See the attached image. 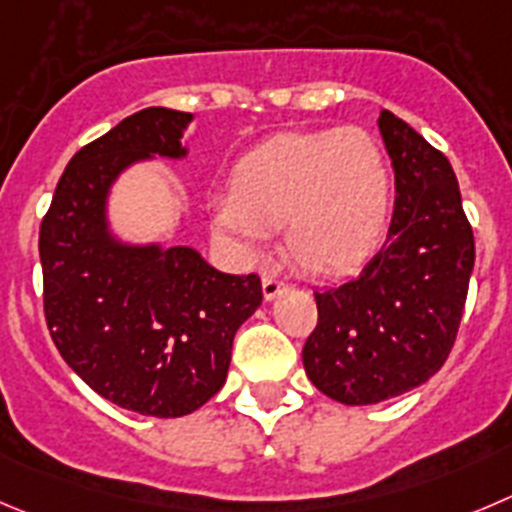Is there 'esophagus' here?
<instances>
[{"mask_svg": "<svg viewBox=\"0 0 512 512\" xmlns=\"http://www.w3.org/2000/svg\"><path fill=\"white\" fill-rule=\"evenodd\" d=\"M261 289H264V299L266 301H274L276 296L281 294V291L286 289L284 281L274 279V276H264V281H261Z\"/></svg>", "mask_w": 512, "mask_h": 512, "instance_id": "34e87169", "label": "esophagus"}]
</instances>
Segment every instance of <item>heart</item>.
<instances>
[{"label":"heart","instance_id":"b5f03b06","mask_svg":"<svg viewBox=\"0 0 512 512\" xmlns=\"http://www.w3.org/2000/svg\"><path fill=\"white\" fill-rule=\"evenodd\" d=\"M392 165L364 128L284 133L231 170V193L211 198L213 228L259 256L271 228L301 271L321 279L357 271L382 243L392 213Z\"/></svg>","mask_w":512,"mask_h":512}]
</instances>
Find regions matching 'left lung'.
<instances>
[{
    "instance_id": "left-lung-1",
    "label": "left lung",
    "mask_w": 512,
    "mask_h": 512,
    "mask_svg": "<svg viewBox=\"0 0 512 512\" xmlns=\"http://www.w3.org/2000/svg\"><path fill=\"white\" fill-rule=\"evenodd\" d=\"M377 125L397 193L387 241L357 279L316 291L319 321L301 352L314 387L352 407L399 397L440 372L475 266L450 160L389 110Z\"/></svg>"
}]
</instances>
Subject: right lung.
Instances as JSON below:
<instances>
[{"label": "right lung", "mask_w": 512, "mask_h": 512, "mask_svg": "<svg viewBox=\"0 0 512 512\" xmlns=\"http://www.w3.org/2000/svg\"><path fill=\"white\" fill-rule=\"evenodd\" d=\"M193 115L145 107L72 155L40 226L45 316L72 372L123 410L183 417L226 384L233 337L261 279L213 269L191 246L130 243L110 228L115 180L183 160Z\"/></svg>", "instance_id": "1"}]
</instances>
